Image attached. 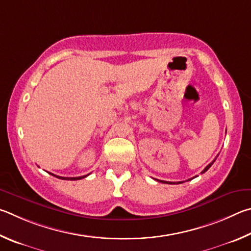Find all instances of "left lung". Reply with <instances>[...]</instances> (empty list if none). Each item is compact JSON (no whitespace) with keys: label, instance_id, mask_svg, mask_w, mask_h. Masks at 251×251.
Masks as SVG:
<instances>
[{"label":"left lung","instance_id":"left-lung-1","mask_svg":"<svg viewBox=\"0 0 251 251\" xmlns=\"http://www.w3.org/2000/svg\"><path fill=\"white\" fill-rule=\"evenodd\" d=\"M215 160H216V159H215ZM215 160H214L213 162H210V163H209L207 166H206V168H205L203 171H201V174L205 173L206 171H207V170L210 168V166L213 165V163H214V162H215ZM191 179H192V178H191ZM157 181H159V179H157ZM188 181H190V179H188ZM160 182H162V183H168V184H176V183H172V182H165V181H160ZM181 183H183V182H177V184H181Z\"/></svg>","mask_w":251,"mask_h":251}]
</instances>
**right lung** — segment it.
<instances>
[{"mask_svg":"<svg viewBox=\"0 0 251 251\" xmlns=\"http://www.w3.org/2000/svg\"><path fill=\"white\" fill-rule=\"evenodd\" d=\"M50 174H51V173H50ZM51 175H54V176H56V177H58V178H60V179H67V181H76V179H81V178H83V177H86V176H88V175H83V176H78V177H61V176H57V175H55V174H51Z\"/></svg>","mask_w":251,"mask_h":251,"instance_id":"obj_1","label":"right lung"}]
</instances>
